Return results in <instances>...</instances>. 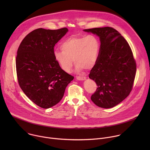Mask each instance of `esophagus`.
I'll return each instance as SVG.
<instances>
[{
	"instance_id": "esophagus-1",
	"label": "esophagus",
	"mask_w": 150,
	"mask_h": 150,
	"mask_svg": "<svg viewBox=\"0 0 150 150\" xmlns=\"http://www.w3.org/2000/svg\"><path fill=\"white\" fill-rule=\"evenodd\" d=\"M76 79L78 81H84L86 79L85 76H76Z\"/></svg>"
}]
</instances>
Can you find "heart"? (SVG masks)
I'll use <instances>...</instances> for the list:
<instances>
[{
	"mask_svg": "<svg viewBox=\"0 0 150 150\" xmlns=\"http://www.w3.org/2000/svg\"><path fill=\"white\" fill-rule=\"evenodd\" d=\"M100 41L97 36L72 35L62 42V51H55L54 58L58 65L65 72H69L73 61L77 72L83 69H92L98 60L100 52Z\"/></svg>",
	"mask_w": 150,
	"mask_h": 150,
	"instance_id": "b5f03b06",
	"label": "heart"
}]
</instances>
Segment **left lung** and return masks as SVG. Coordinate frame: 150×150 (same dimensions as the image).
Here are the masks:
<instances>
[{
  "mask_svg": "<svg viewBox=\"0 0 150 150\" xmlns=\"http://www.w3.org/2000/svg\"><path fill=\"white\" fill-rule=\"evenodd\" d=\"M83 31L97 35L100 41L98 60L89 75L98 87L91 99L100 108H113L129 96L132 88L137 67L131 49L113 28Z\"/></svg>",
  "mask_w": 150,
  "mask_h": 150,
  "instance_id": "8db88e82",
  "label": "left lung"
}]
</instances>
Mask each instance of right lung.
Here are the masks:
<instances>
[{
    "instance_id": "right-lung-1",
    "label": "right lung",
    "mask_w": 150,
    "mask_h": 150,
    "mask_svg": "<svg viewBox=\"0 0 150 150\" xmlns=\"http://www.w3.org/2000/svg\"><path fill=\"white\" fill-rule=\"evenodd\" d=\"M68 32L67 28L36 29L23 39L18 49L16 68L19 86L41 108L57 104L74 78L60 68L53 56L55 45Z\"/></svg>"
}]
</instances>
